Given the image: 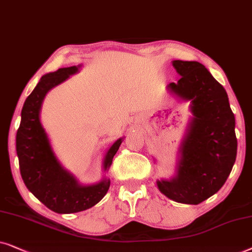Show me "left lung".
<instances>
[{"label":"left lung","mask_w":252,"mask_h":252,"mask_svg":"<svg viewBox=\"0 0 252 252\" xmlns=\"http://www.w3.org/2000/svg\"><path fill=\"white\" fill-rule=\"evenodd\" d=\"M173 66L181 78L167 89L190 101L192 119L181 144L176 175L157 184L168 198L197 205L221 189L235 163V116L226 90L202 63L176 60Z\"/></svg>","instance_id":"obj_1"}]
</instances>
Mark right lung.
I'll list each match as a JSON object with an SVG mask.
<instances>
[{
	"label": "right lung",
	"mask_w": 252,
	"mask_h": 252,
	"mask_svg": "<svg viewBox=\"0 0 252 252\" xmlns=\"http://www.w3.org/2000/svg\"><path fill=\"white\" fill-rule=\"evenodd\" d=\"M79 65L61 68L42 76L38 85L25 100L22 120L16 136V151L22 179L25 186L49 210L68 214L94 206L109 189L110 180L91 186H83L75 176L63 168L50 146L48 136L40 122L43 99L50 89L78 72ZM117 139L107 151L103 169H109L113 158L122 143Z\"/></svg>",
	"instance_id": "1"
}]
</instances>
